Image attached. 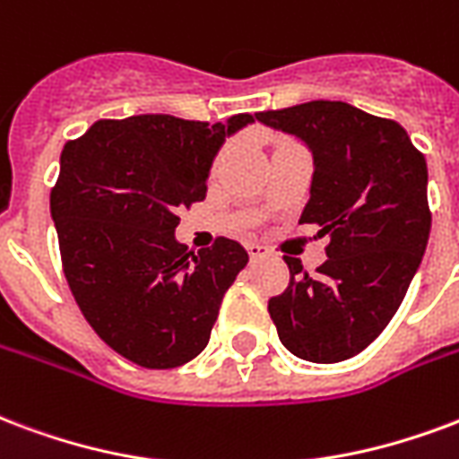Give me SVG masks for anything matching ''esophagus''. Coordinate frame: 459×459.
Masks as SVG:
<instances>
[{
	"label": "esophagus",
	"instance_id": "1",
	"mask_svg": "<svg viewBox=\"0 0 459 459\" xmlns=\"http://www.w3.org/2000/svg\"><path fill=\"white\" fill-rule=\"evenodd\" d=\"M247 255H250V260H260V257L267 255V247L260 246V243H247Z\"/></svg>",
	"mask_w": 459,
	"mask_h": 459
}]
</instances>
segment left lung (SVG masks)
I'll list each match as a JSON object with an SVG mask.
<instances>
[{
    "mask_svg": "<svg viewBox=\"0 0 459 459\" xmlns=\"http://www.w3.org/2000/svg\"><path fill=\"white\" fill-rule=\"evenodd\" d=\"M255 118L311 151V196L299 223H318V236H331L316 274L284 257L290 287L267 311L291 355L341 362L385 331L426 253V158L396 121L345 101H307Z\"/></svg>",
    "mask_w": 459,
    "mask_h": 459,
    "instance_id": "8db88e82",
    "label": "left lung"
}]
</instances>
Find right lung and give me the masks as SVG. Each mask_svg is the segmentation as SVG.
I'll list each match as a JSON object with an SVG mask.
<instances>
[{
	"label": "right lung",
	"mask_w": 459,
	"mask_h": 459,
	"mask_svg": "<svg viewBox=\"0 0 459 459\" xmlns=\"http://www.w3.org/2000/svg\"><path fill=\"white\" fill-rule=\"evenodd\" d=\"M247 124L143 114L97 121L63 148L50 216L67 284L94 333L141 368L196 358L247 264L238 240L195 255L175 238L178 212L206 196L216 155Z\"/></svg>",
	"instance_id": "1"
}]
</instances>
